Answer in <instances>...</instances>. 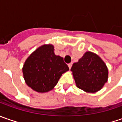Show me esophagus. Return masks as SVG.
I'll return each instance as SVG.
<instances>
[{
	"mask_svg": "<svg viewBox=\"0 0 122 122\" xmlns=\"http://www.w3.org/2000/svg\"><path fill=\"white\" fill-rule=\"evenodd\" d=\"M72 65H73V63H70L68 64V67H69V68H70V69H71V67H72Z\"/></svg>",
	"mask_w": 122,
	"mask_h": 122,
	"instance_id": "1",
	"label": "esophagus"
}]
</instances>
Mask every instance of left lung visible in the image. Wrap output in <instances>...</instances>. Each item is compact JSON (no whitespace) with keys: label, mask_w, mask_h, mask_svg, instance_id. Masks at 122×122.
<instances>
[{"label":"left lung","mask_w":122,"mask_h":122,"mask_svg":"<svg viewBox=\"0 0 122 122\" xmlns=\"http://www.w3.org/2000/svg\"><path fill=\"white\" fill-rule=\"evenodd\" d=\"M71 71L76 85L87 92H96L103 87L108 79V69L96 54L87 51L78 62L73 64Z\"/></svg>","instance_id":"obj_1"}]
</instances>
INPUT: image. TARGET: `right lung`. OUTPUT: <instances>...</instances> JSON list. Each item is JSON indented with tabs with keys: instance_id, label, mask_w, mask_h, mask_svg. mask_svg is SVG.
I'll return each instance as SVG.
<instances>
[{
	"instance_id": "right-lung-1",
	"label": "right lung",
	"mask_w": 122,
	"mask_h": 122,
	"mask_svg": "<svg viewBox=\"0 0 122 122\" xmlns=\"http://www.w3.org/2000/svg\"><path fill=\"white\" fill-rule=\"evenodd\" d=\"M68 69L63 58L55 55L54 46L45 45L27 58L22 71L26 84L43 93L51 90Z\"/></svg>"
}]
</instances>
